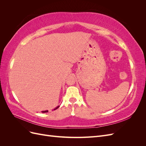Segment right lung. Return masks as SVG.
Listing matches in <instances>:
<instances>
[{
    "mask_svg": "<svg viewBox=\"0 0 146 146\" xmlns=\"http://www.w3.org/2000/svg\"><path fill=\"white\" fill-rule=\"evenodd\" d=\"M59 107H60V106H58V107H56L54 109V110H55L56 109L58 108ZM41 112H42V113H47V112H48V110H46V111H41Z\"/></svg>",
    "mask_w": 146,
    "mask_h": 146,
    "instance_id": "obj_1",
    "label": "right lung"
}]
</instances>
